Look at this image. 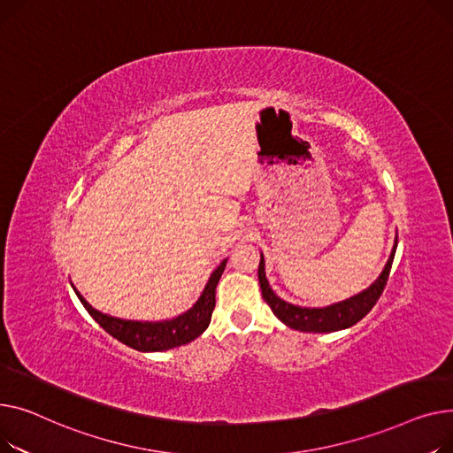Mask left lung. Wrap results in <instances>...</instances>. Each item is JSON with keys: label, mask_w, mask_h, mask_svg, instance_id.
Segmentation results:
<instances>
[{"label": "left lung", "mask_w": 453, "mask_h": 453, "mask_svg": "<svg viewBox=\"0 0 453 453\" xmlns=\"http://www.w3.org/2000/svg\"><path fill=\"white\" fill-rule=\"evenodd\" d=\"M395 250H396V243L393 247V252L386 263L380 278L367 290L360 292V295H357L349 300L334 303L331 307H324V309L296 307V305H290V303L280 300L273 292V288L269 287L267 278H265V261L261 256L257 278H259V285H261L263 300L269 303L273 312L290 329H298V331H305V333H333V331L351 327L357 322H360L362 318L379 302L380 295L384 292V287L388 283V278H389Z\"/></svg>", "instance_id": "obj_1"}]
</instances>
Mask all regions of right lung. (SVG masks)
<instances>
[{
	"label": "right lung",
	"instance_id": "right-lung-1",
	"mask_svg": "<svg viewBox=\"0 0 453 453\" xmlns=\"http://www.w3.org/2000/svg\"><path fill=\"white\" fill-rule=\"evenodd\" d=\"M225 265L226 261H223L214 271V274L210 276L197 303L188 312L177 316L175 320L170 322L150 324L120 320V318L105 316L93 309L82 296H80L78 290L76 296L82 302L86 311L95 318V322L119 342L129 345V348L137 351H165L192 342L208 327L211 320V312H214L216 307V287L225 271Z\"/></svg>",
	"mask_w": 453,
	"mask_h": 453
}]
</instances>
